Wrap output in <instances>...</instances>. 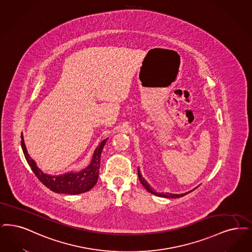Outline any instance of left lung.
<instances>
[{
	"mask_svg": "<svg viewBox=\"0 0 252 252\" xmlns=\"http://www.w3.org/2000/svg\"><path fill=\"white\" fill-rule=\"evenodd\" d=\"M138 176H139V179H140V181H141V185L145 188V189L147 190V191L150 192L152 194H154V195H157V196H158V197H163V198H172V199H175V198H180V197H183V196H185V195H187L188 193H189V192H186V193H183V194H171V193H169V192H166V193H160V192H156V190L152 188L151 186L147 183V181L142 177V175H141V171H140V169L138 168ZM198 188V187H197ZM193 191V190H191Z\"/></svg>",
	"mask_w": 252,
	"mask_h": 252,
	"instance_id": "obj_1",
	"label": "left lung"
}]
</instances>
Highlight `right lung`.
I'll list each match as a JSON object with an SVG mask.
<instances>
[{"instance_id":"right-lung-1","label":"right lung","mask_w":252,"mask_h":252,"mask_svg":"<svg viewBox=\"0 0 252 252\" xmlns=\"http://www.w3.org/2000/svg\"><path fill=\"white\" fill-rule=\"evenodd\" d=\"M108 139L101 141L94 152L92 160L85 169L79 172L70 171L62 175H51L47 174L41 171L37 167L35 161L31 158L26 149L23 135L21 134V148L24 154V157L28 164L30 165L32 171L35 174V176L39 179V181L46 186L51 191L63 194H70L76 195L84 192L89 191L91 189L94 187L98 180L99 168H100L101 153L104 148V145Z\"/></svg>"}]
</instances>
